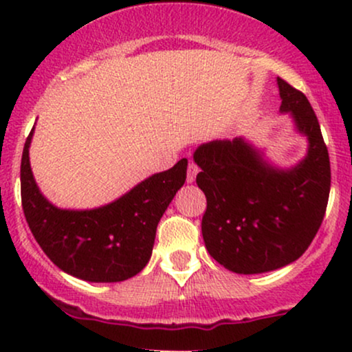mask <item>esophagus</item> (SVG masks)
<instances>
[{"mask_svg":"<svg viewBox=\"0 0 352 352\" xmlns=\"http://www.w3.org/2000/svg\"><path fill=\"white\" fill-rule=\"evenodd\" d=\"M197 173H199V167H197V164L190 162L188 164V168H187V182H188V184L195 182Z\"/></svg>","mask_w":352,"mask_h":352,"instance_id":"34e87169","label":"esophagus"}]
</instances>
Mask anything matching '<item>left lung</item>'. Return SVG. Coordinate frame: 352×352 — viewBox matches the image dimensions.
<instances>
[{"mask_svg":"<svg viewBox=\"0 0 352 352\" xmlns=\"http://www.w3.org/2000/svg\"><path fill=\"white\" fill-rule=\"evenodd\" d=\"M281 112H289L308 153L278 168L241 137L200 145L193 160L207 197L201 235L210 256L230 272L256 274L293 263L316 236L328 207L329 153L318 117L301 91L278 78Z\"/></svg>","mask_w":352,"mask_h":352,"instance_id":"8db88e82","label":"left lung"}]
</instances>
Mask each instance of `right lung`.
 I'll return each instance as SVG.
<instances>
[{
  "label": "right lung",
  "instance_id": "1",
  "mask_svg": "<svg viewBox=\"0 0 352 352\" xmlns=\"http://www.w3.org/2000/svg\"><path fill=\"white\" fill-rule=\"evenodd\" d=\"M33 131L23 148L21 201L43 252L58 268L84 281L117 283L142 272L151 260L157 225L187 179V159L104 207L63 210L44 199L34 182L30 165Z\"/></svg>",
  "mask_w": 352,
  "mask_h": 352
}]
</instances>
